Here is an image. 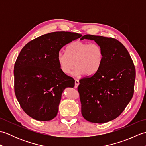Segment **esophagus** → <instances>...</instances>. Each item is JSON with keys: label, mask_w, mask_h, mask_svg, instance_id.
Masks as SVG:
<instances>
[{"label": "esophagus", "mask_w": 146, "mask_h": 146, "mask_svg": "<svg viewBox=\"0 0 146 146\" xmlns=\"http://www.w3.org/2000/svg\"><path fill=\"white\" fill-rule=\"evenodd\" d=\"M75 88H76L77 87H78V85H79V80H77V79H75Z\"/></svg>", "instance_id": "34e87169"}]
</instances>
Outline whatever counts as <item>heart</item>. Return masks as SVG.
Returning <instances> with one entry per match:
<instances>
[{"instance_id": "obj_1", "label": "heart", "mask_w": 146, "mask_h": 146, "mask_svg": "<svg viewBox=\"0 0 146 146\" xmlns=\"http://www.w3.org/2000/svg\"><path fill=\"white\" fill-rule=\"evenodd\" d=\"M57 60L61 70L65 74L70 73L76 65L73 75L80 76L84 73L86 76H91L101 66L103 51L97 44L77 41L68 46L66 52H59Z\"/></svg>"}]
</instances>
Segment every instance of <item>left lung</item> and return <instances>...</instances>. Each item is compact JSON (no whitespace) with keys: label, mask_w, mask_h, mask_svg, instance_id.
Listing matches in <instances>:
<instances>
[{"label":"left lung","mask_w":146,"mask_h":146,"mask_svg":"<svg viewBox=\"0 0 146 146\" xmlns=\"http://www.w3.org/2000/svg\"><path fill=\"white\" fill-rule=\"evenodd\" d=\"M103 51L100 68L94 75L80 80L78 86L82 114L88 122L102 123L119 117L132 99L135 69L128 51L111 38L86 35Z\"/></svg>","instance_id":"1"}]
</instances>
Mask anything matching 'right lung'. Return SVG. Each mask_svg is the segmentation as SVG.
Returning <instances> with one entry per match:
<instances>
[{
    "mask_svg": "<svg viewBox=\"0 0 146 146\" xmlns=\"http://www.w3.org/2000/svg\"><path fill=\"white\" fill-rule=\"evenodd\" d=\"M82 36L50 33L32 40L21 49L14 64V92L22 109L33 119H53L63 90L75 86V80L61 70L57 56L64 46Z\"/></svg>",
    "mask_w": 146,
    "mask_h": 146,
    "instance_id": "1",
    "label": "right lung"
}]
</instances>
